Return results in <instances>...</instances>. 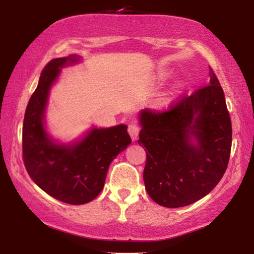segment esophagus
<instances>
[{"label":"esophagus","mask_w":254,"mask_h":254,"mask_svg":"<svg viewBox=\"0 0 254 254\" xmlns=\"http://www.w3.org/2000/svg\"><path fill=\"white\" fill-rule=\"evenodd\" d=\"M128 133H129L130 137L133 138V140H136L138 136V133H140V126L134 123L130 124L129 126H128Z\"/></svg>","instance_id":"34e87169"}]
</instances>
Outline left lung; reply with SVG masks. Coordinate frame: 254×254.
I'll return each instance as SVG.
<instances>
[{
  "instance_id": "1",
  "label": "left lung",
  "mask_w": 254,
  "mask_h": 254,
  "mask_svg": "<svg viewBox=\"0 0 254 254\" xmlns=\"http://www.w3.org/2000/svg\"><path fill=\"white\" fill-rule=\"evenodd\" d=\"M209 84L184 93L168 110L144 109L137 143L145 148V190L155 202L178 208L220 183L230 158L232 128L223 89L209 67ZM196 137L197 144L190 138Z\"/></svg>"
}]
</instances>
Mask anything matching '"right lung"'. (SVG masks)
Segmentation results:
<instances>
[{
    "instance_id": "add662e5",
    "label": "right lung",
    "mask_w": 254,
    "mask_h": 254,
    "mask_svg": "<svg viewBox=\"0 0 254 254\" xmlns=\"http://www.w3.org/2000/svg\"><path fill=\"white\" fill-rule=\"evenodd\" d=\"M77 61L76 55L58 58L41 71L26 106L23 124V161L31 179L51 196L69 204L90 202L103 190L111 162L127 148L126 125L92 129L74 145L55 144L44 128L48 91L60 68Z\"/></svg>"
}]
</instances>
